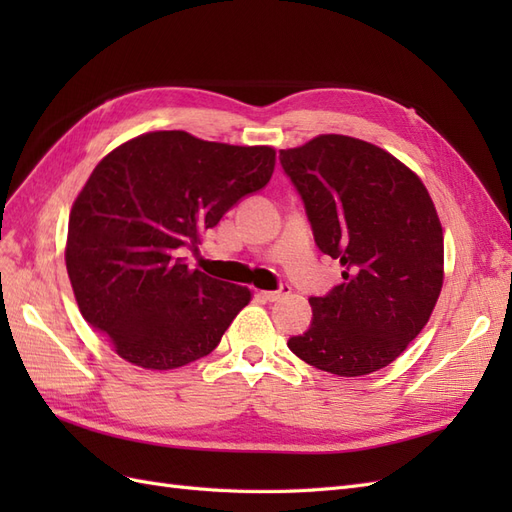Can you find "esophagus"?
Returning <instances> with one entry per match:
<instances>
[{
	"mask_svg": "<svg viewBox=\"0 0 512 512\" xmlns=\"http://www.w3.org/2000/svg\"><path fill=\"white\" fill-rule=\"evenodd\" d=\"M288 292H290V286H282L280 290H262L260 294H262V297H265L267 301H277V299L286 297Z\"/></svg>",
	"mask_w": 512,
	"mask_h": 512,
	"instance_id": "obj_1",
	"label": "esophagus"
}]
</instances>
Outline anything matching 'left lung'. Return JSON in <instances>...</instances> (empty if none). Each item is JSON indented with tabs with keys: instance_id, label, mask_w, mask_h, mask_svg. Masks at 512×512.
Returning <instances> with one entry per match:
<instances>
[{
	"instance_id": "left-lung-1",
	"label": "left lung",
	"mask_w": 512,
	"mask_h": 512,
	"mask_svg": "<svg viewBox=\"0 0 512 512\" xmlns=\"http://www.w3.org/2000/svg\"><path fill=\"white\" fill-rule=\"evenodd\" d=\"M320 250L344 284L312 297V327L290 337L301 361L335 376L393 363L429 322L444 282V232L414 170L361 138L320 134L282 149Z\"/></svg>"
}]
</instances>
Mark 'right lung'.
<instances>
[{"instance_id":"1","label":"right lung","mask_w":512,"mask_h":512,"mask_svg":"<svg viewBox=\"0 0 512 512\" xmlns=\"http://www.w3.org/2000/svg\"><path fill=\"white\" fill-rule=\"evenodd\" d=\"M275 149L147 132L98 162L74 198L66 269L83 318L123 361L168 371L203 359L252 290L190 269L183 245L269 183Z\"/></svg>"}]
</instances>
